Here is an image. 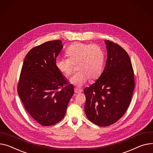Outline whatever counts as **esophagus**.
I'll return each mask as SVG.
<instances>
[{
	"label": "esophagus",
	"mask_w": 153,
	"mask_h": 153,
	"mask_svg": "<svg viewBox=\"0 0 153 153\" xmlns=\"http://www.w3.org/2000/svg\"><path fill=\"white\" fill-rule=\"evenodd\" d=\"M74 91H75V93L76 94H80V93H81L82 91V90H81V89H78V88H74Z\"/></svg>",
	"instance_id": "esophagus-1"
}]
</instances>
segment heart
<instances>
[{"label": "heart", "mask_w": 153, "mask_h": 153, "mask_svg": "<svg viewBox=\"0 0 153 153\" xmlns=\"http://www.w3.org/2000/svg\"><path fill=\"white\" fill-rule=\"evenodd\" d=\"M66 53L68 58L58 57L55 65L61 73L69 76L73 72V65L78 63L79 72L70 79L71 84L81 87L90 77L95 79L101 75L105 63V53L99 45L75 42L67 48Z\"/></svg>", "instance_id": "b5f03b06"}]
</instances>
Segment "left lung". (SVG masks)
I'll return each mask as SVG.
<instances>
[{"label":"left lung","instance_id":"left-lung-1","mask_svg":"<svg viewBox=\"0 0 153 153\" xmlns=\"http://www.w3.org/2000/svg\"><path fill=\"white\" fill-rule=\"evenodd\" d=\"M105 44L108 58L103 72L84 90L86 116L101 127L114 124L124 114L135 88L134 70L126 51L110 40Z\"/></svg>","mask_w":153,"mask_h":153}]
</instances>
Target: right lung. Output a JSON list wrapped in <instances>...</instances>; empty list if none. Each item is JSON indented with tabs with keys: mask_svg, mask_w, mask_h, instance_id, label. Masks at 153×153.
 <instances>
[{
	"mask_svg": "<svg viewBox=\"0 0 153 153\" xmlns=\"http://www.w3.org/2000/svg\"><path fill=\"white\" fill-rule=\"evenodd\" d=\"M62 44L60 40H52L33 48L20 73L18 95L30 116L44 126L54 125L65 117L74 93L55 65Z\"/></svg>",
	"mask_w": 153,
	"mask_h": 153,
	"instance_id": "add662e5",
	"label": "right lung"
}]
</instances>
